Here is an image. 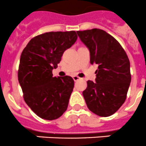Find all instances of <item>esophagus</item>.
Returning <instances> with one entry per match:
<instances>
[{
  "mask_svg": "<svg viewBox=\"0 0 146 146\" xmlns=\"http://www.w3.org/2000/svg\"><path fill=\"white\" fill-rule=\"evenodd\" d=\"M73 80H74L75 82H76V81H78V80H79V79H80V78H79L78 76H73Z\"/></svg>",
  "mask_w": 146,
  "mask_h": 146,
  "instance_id": "esophagus-1",
  "label": "esophagus"
}]
</instances>
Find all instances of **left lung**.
<instances>
[{"label":"left lung","instance_id":"obj_1","mask_svg":"<svg viewBox=\"0 0 146 146\" xmlns=\"http://www.w3.org/2000/svg\"><path fill=\"white\" fill-rule=\"evenodd\" d=\"M77 34L90 50L91 64L98 65L96 82L87 81L84 98L91 111L108 117L126 98L131 83L129 59L120 43L104 30L93 29Z\"/></svg>","mask_w":146,"mask_h":146}]
</instances>
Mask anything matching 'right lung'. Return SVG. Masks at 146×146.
I'll return each mask as SVG.
<instances>
[{"label":"right lung","mask_w":146,"mask_h":146,"mask_svg":"<svg viewBox=\"0 0 146 146\" xmlns=\"http://www.w3.org/2000/svg\"><path fill=\"white\" fill-rule=\"evenodd\" d=\"M77 38L74 31L45 33L32 38L21 54L18 81L24 100L41 118L55 120L67 110L74 81L68 76L53 77L52 70Z\"/></svg>","instance_id":"obj_1"}]
</instances>
